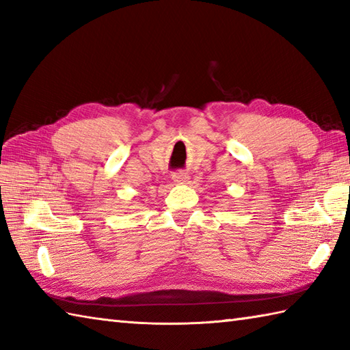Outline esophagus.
I'll return each mask as SVG.
<instances>
[{
  "label": "esophagus",
  "mask_w": 350,
  "mask_h": 350,
  "mask_svg": "<svg viewBox=\"0 0 350 350\" xmlns=\"http://www.w3.org/2000/svg\"><path fill=\"white\" fill-rule=\"evenodd\" d=\"M173 182L177 183V185L188 183L189 182V176L187 173H183V171H176V173H173Z\"/></svg>",
  "instance_id": "34e87169"
}]
</instances>
